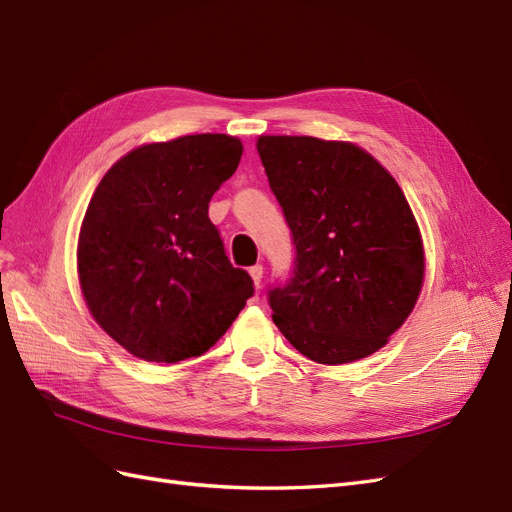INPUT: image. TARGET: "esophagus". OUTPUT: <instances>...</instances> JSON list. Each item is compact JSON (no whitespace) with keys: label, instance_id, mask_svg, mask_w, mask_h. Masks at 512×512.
<instances>
[{"label":"esophagus","instance_id":"34e87169","mask_svg":"<svg viewBox=\"0 0 512 512\" xmlns=\"http://www.w3.org/2000/svg\"><path fill=\"white\" fill-rule=\"evenodd\" d=\"M262 265H254L252 269H250V275H252V280H254V284H256V288H260V284H262Z\"/></svg>","mask_w":512,"mask_h":512}]
</instances>
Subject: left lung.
Listing matches in <instances>:
<instances>
[{"mask_svg":"<svg viewBox=\"0 0 512 512\" xmlns=\"http://www.w3.org/2000/svg\"><path fill=\"white\" fill-rule=\"evenodd\" d=\"M256 149L294 245L290 280L269 290L273 322L316 363L365 359L423 286V239L404 192L352 143L260 136Z\"/></svg>","mask_w":512,"mask_h":512,"instance_id":"left-lung-1","label":"left lung"}]
</instances>
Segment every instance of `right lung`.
<instances>
[{
	"mask_svg": "<svg viewBox=\"0 0 512 512\" xmlns=\"http://www.w3.org/2000/svg\"><path fill=\"white\" fill-rule=\"evenodd\" d=\"M241 153L239 138L226 134L143 145L115 162L91 196L76 250L83 297L138 359L205 354L254 294L209 220V200Z\"/></svg>",
	"mask_w": 512,
	"mask_h": 512,
	"instance_id": "add662e5",
	"label": "right lung"
}]
</instances>
